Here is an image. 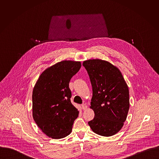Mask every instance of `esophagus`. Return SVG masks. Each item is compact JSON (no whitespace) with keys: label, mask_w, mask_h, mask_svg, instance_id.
<instances>
[{"label":"esophagus","mask_w":159,"mask_h":159,"mask_svg":"<svg viewBox=\"0 0 159 159\" xmlns=\"http://www.w3.org/2000/svg\"><path fill=\"white\" fill-rule=\"evenodd\" d=\"M81 108L83 110H86L87 109V105L86 103H83L81 105Z\"/></svg>","instance_id":"obj_1"}]
</instances>
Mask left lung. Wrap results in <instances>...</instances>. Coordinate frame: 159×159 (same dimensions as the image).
Wrapping results in <instances>:
<instances>
[{
	"mask_svg": "<svg viewBox=\"0 0 159 159\" xmlns=\"http://www.w3.org/2000/svg\"><path fill=\"white\" fill-rule=\"evenodd\" d=\"M83 66L92 87L91 107L95 113L89 121L92 131L101 136H113L123 127L129 112V91L120 70L101 59H89Z\"/></svg>",
	"mask_w": 159,
	"mask_h": 159,
	"instance_id": "left-lung-1",
	"label": "left lung"
}]
</instances>
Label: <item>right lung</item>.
Wrapping results in <instances>:
<instances>
[{"label": "right lung", "instance_id": "right-lung-1", "mask_svg": "<svg viewBox=\"0 0 159 159\" xmlns=\"http://www.w3.org/2000/svg\"><path fill=\"white\" fill-rule=\"evenodd\" d=\"M80 62L63 61L46 69L32 92V115L46 135L60 139L68 135L79 111L70 101L69 83L81 68Z\"/></svg>", "mask_w": 159, "mask_h": 159}]
</instances>
